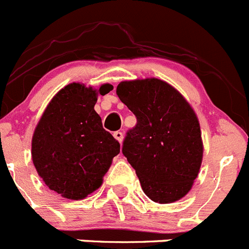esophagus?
<instances>
[{
    "mask_svg": "<svg viewBox=\"0 0 249 249\" xmlns=\"http://www.w3.org/2000/svg\"><path fill=\"white\" fill-rule=\"evenodd\" d=\"M114 137L116 138L120 142H122V140H124V133L120 132V130H116V132L114 133Z\"/></svg>",
    "mask_w": 249,
    "mask_h": 249,
    "instance_id": "1",
    "label": "esophagus"
}]
</instances>
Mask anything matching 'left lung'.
Segmentation results:
<instances>
[{"label":"left lung","instance_id":"8db88e82","mask_svg":"<svg viewBox=\"0 0 249 249\" xmlns=\"http://www.w3.org/2000/svg\"><path fill=\"white\" fill-rule=\"evenodd\" d=\"M120 100L137 117L122 154L135 169L150 200L171 203L189 193L197 178L203 146L200 124L183 95L157 78L124 81Z\"/></svg>","mask_w":249,"mask_h":249}]
</instances>
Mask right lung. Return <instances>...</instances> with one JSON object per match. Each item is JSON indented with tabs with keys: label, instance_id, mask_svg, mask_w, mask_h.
<instances>
[{
	"label": "right lung",
	"instance_id": "obj_1",
	"mask_svg": "<svg viewBox=\"0 0 249 249\" xmlns=\"http://www.w3.org/2000/svg\"><path fill=\"white\" fill-rule=\"evenodd\" d=\"M111 85L100 87L109 93ZM97 90L71 83L56 93L33 137V161L51 190L82 200L102 185L120 142L103 128L95 112Z\"/></svg>",
	"mask_w": 249,
	"mask_h": 249
}]
</instances>
